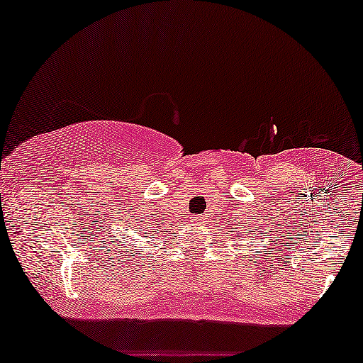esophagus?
<instances>
[{"label": "esophagus", "mask_w": 363, "mask_h": 363, "mask_svg": "<svg viewBox=\"0 0 363 363\" xmlns=\"http://www.w3.org/2000/svg\"><path fill=\"white\" fill-rule=\"evenodd\" d=\"M205 220H206V215H194L193 216L194 223H205Z\"/></svg>", "instance_id": "esophagus-1"}]
</instances>
